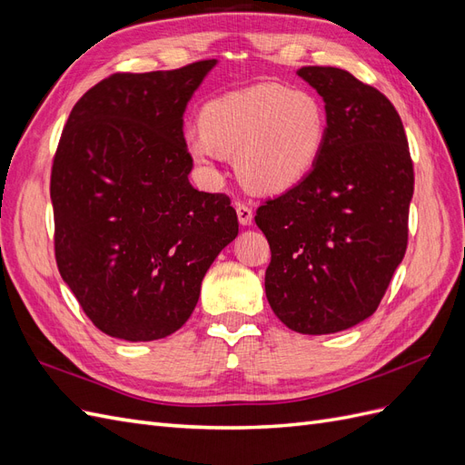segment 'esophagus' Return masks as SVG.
<instances>
[{
	"mask_svg": "<svg viewBox=\"0 0 465 465\" xmlns=\"http://www.w3.org/2000/svg\"><path fill=\"white\" fill-rule=\"evenodd\" d=\"M234 209H236V215H238V221H241V224H244V227H248V224H252V219H254V213H252V207H250V205H246V203H242V202H238V203L234 205Z\"/></svg>",
	"mask_w": 465,
	"mask_h": 465,
	"instance_id": "obj_1",
	"label": "esophagus"
}]
</instances>
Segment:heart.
<instances>
[{
    "instance_id": "1",
    "label": "heart",
    "mask_w": 465,
    "mask_h": 465,
    "mask_svg": "<svg viewBox=\"0 0 465 465\" xmlns=\"http://www.w3.org/2000/svg\"><path fill=\"white\" fill-rule=\"evenodd\" d=\"M326 132V112L314 94L260 83L205 103L200 132L186 145L200 164L236 153V173L250 190L283 193L312 173Z\"/></svg>"
}]
</instances>
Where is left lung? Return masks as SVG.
Wrapping results in <instances>:
<instances>
[{
  "label": "left lung",
  "mask_w": 465,
  "mask_h": 465,
  "mask_svg": "<svg viewBox=\"0 0 465 465\" xmlns=\"http://www.w3.org/2000/svg\"><path fill=\"white\" fill-rule=\"evenodd\" d=\"M326 103V143L301 184L267 200L265 297L292 331L322 335L376 312L407 248L413 163L398 110L340 67L299 69Z\"/></svg>",
  "instance_id": "left-lung-1"
}]
</instances>
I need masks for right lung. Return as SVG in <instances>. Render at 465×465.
Returning a JSON list of instances; mask_svg holds the SVG:
<instances>
[{
    "label": "right lung",
    "instance_id": "1",
    "mask_svg": "<svg viewBox=\"0 0 465 465\" xmlns=\"http://www.w3.org/2000/svg\"><path fill=\"white\" fill-rule=\"evenodd\" d=\"M215 64L110 75L62 132L50 178L55 263L110 337L153 341L184 326L209 265L238 234L229 195L188 180L182 118Z\"/></svg>",
    "mask_w": 465,
    "mask_h": 465
}]
</instances>
